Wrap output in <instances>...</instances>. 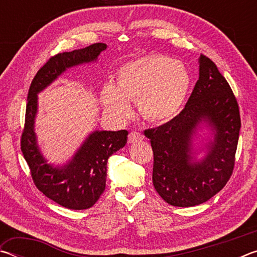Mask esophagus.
<instances>
[{
  "instance_id": "obj_1",
  "label": "esophagus",
  "mask_w": 257,
  "mask_h": 257,
  "mask_svg": "<svg viewBox=\"0 0 257 257\" xmlns=\"http://www.w3.org/2000/svg\"><path fill=\"white\" fill-rule=\"evenodd\" d=\"M144 139V135L139 132H136V130H134L129 134L128 136V143L129 144H134V143H137V142H141Z\"/></svg>"
}]
</instances>
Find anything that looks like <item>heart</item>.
Listing matches in <instances>:
<instances>
[{"label":"heart","instance_id":"1","mask_svg":"<svg viewBox=\"0 0 257 257\" xmlns=\"http://www.w3.org/2000/svg\"><path fill=\"white\" fill-rule=\"evenodd\" d=\"M190 87L185 64L165 55H146L123 64L115 85L103 88V104L108 113L124 119L132 112L130 103L150 122H164L179 113Z\"/></svg>","mask_w":257,"mask_h":257}]
</instances>
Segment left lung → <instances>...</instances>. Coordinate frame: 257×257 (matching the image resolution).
<instances>
[{
  "instance_id": "left-lung-1",
  "label": "left lung",
  "mask_w": 257,
  "mask_h": 257,
  "mask_svg": "<svg viewBox=\"0 0 257 257\" xmlns=\"http://www.w3.org/2000/svg\"><path fill=\"white\" fill-rule=\"evenodd\" d=\"M199 77L179 114L158 128L145 130L154 154L153 185L172 206L205 203L223 188L231 176L240 130L236 97L225 78L205 55L198 59ZM211 138L194 149L199 127ZM203 151L202 159L197 155Z\"/></svg>"
}]
</instances>
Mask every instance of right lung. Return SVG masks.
Here are the masks:
<instances>
[{
	"instance_id": "1",
	"label": "right lung",
	"mask_w": 257,
	"mask_h": 257,
	"mask_svg": "<svg viewBox=\"0 0 257 257\" xmlns=\"http://www.w3.org/2000/svg\"><path fill=\"white\" fill-rule=\"evenodd\" d=\"M105 50L106 44L95 43L85 49L52 56L38 70L29 87L21 151L37 188L46 197L70 210H86L98 201L105 189L107 160L127 144L128 132L94 130L67 163L51 164L43 155L35 133L37 95L68 69L96 62Z\"/></svg>"
}]
</instances>
